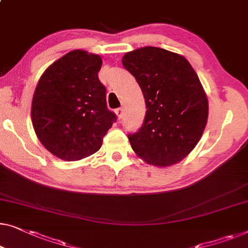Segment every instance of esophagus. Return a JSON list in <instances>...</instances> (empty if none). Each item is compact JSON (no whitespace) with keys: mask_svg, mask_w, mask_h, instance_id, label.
Segmentation results:
<instances>
[{"mask_svg":"<svg viewBox=\"0 0 248 248\" xmlns=\"http://www.w3.org/2000/svg\"><path fill=\"white\" fill-rule=\"evenodd\" d=\"M115 112H116V115L118 117V120H122V118H123V116H124V109L121 107V108H117Z\"/></svg>","mask_w":248,"mask_h":248,"instance_id":"34e87169","label":"esophagus"}]
</instances>
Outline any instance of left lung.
<instances>
[{"label":"left lung","mask_w":248,"mask_h":248,"mask_svg":"<svg viewBox=\"0 0 248 248\" xmlns=\"http://www.w3.org/2000/svg\"><path fill=\"white\" fill-rule=\"evenodd\" d=\"M124 68L145 99L144 123L128 134L132 149L155 167L180 162L195 149L208 118V99L198 75L184 56L156 46L125 53Z\"/></svg>","instance_id":"1"}]
</instances>
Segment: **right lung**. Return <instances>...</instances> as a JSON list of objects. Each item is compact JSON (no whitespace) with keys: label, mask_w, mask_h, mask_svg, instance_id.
<instances>
[{"label":"right lung","mask_w":248,"mask_h":248,"mask_svg":"<svg viewBox=\"0 0 248 248\" xmlns=\"http://www.w3.org/2000/svg\"><path fill=\"white\" fill-rule=\"evenodd\" d=\"M102 58L73 50L46 68L31 106L34 132L59 159L78 161L100 149L116 121L106 106V88L98 79Z\"/></svg>","instance_id":"obj_1"}]
</instances>
